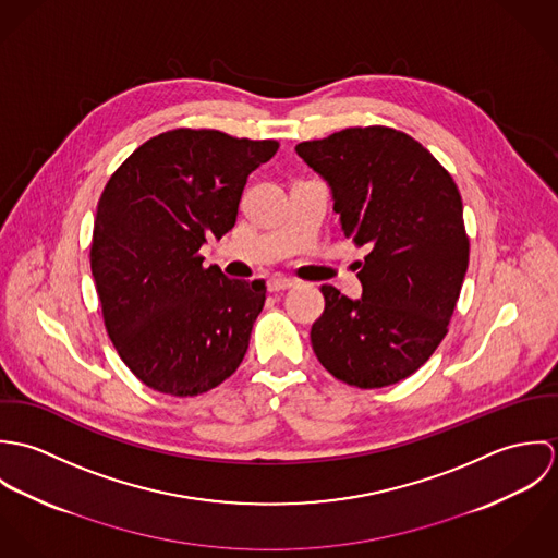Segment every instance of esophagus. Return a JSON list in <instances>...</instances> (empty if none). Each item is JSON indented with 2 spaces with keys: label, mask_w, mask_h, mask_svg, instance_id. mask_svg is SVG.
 Here are the masks:
<instances>
[{
  "label": "esophagus",
  "mask_w": 558,
  "mask_h": 558,
  "mask_svg": "<svg viewBox=\"0 0 558 558\" xmlns=\"http://www.w3.org/2000/svg\"><path fill=\"white\" fill-rule=\"evenodd\" d=\"M294 286V279H290V277H270L268 279V290L270 292H281V290H288V288H292Z\"/></svg>",
  "instance_id": "obj_1"
}]
</instances>
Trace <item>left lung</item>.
<instances>
[{
    "instance_id": "left-lung-1",
    "label": "left lung",
    "mask_w": 558,
    "mask_h": 558,
    "mask_svg": "<svg viewBox=\"0 0 558 558\" xmlns=\"http://www.w3.org/2000/svg\"><path fill=\"white\" fill-rule=\"evenodd\" d=\"M296 155L328 184L343 236L367 248L361 299L322 286L314 352L345 385H396L434 354L460 299L469 268L460 191L418 142L387 126L343 129Z\"/></svg>"
}]
</instances>
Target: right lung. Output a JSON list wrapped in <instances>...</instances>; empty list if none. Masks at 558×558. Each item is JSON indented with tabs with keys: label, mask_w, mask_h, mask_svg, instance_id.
<instances>
[{
	"label": "right lung",
	"mask_w": 558,
	"mask_h": 558,
	"mask_svg": "<svg viewBox=\"0 0 558 558\" xmlns=\"http://www.w3.org/2000/svg\"><path fill=\"white\" fill-rule=\"evenodd\" d=\"M277 150L272 140L175 129L148 140L109 178L89 264L107 332L150 389L193 398L239 369L266 283L206 268L199 248L234 228L248 173Z\"/></svg>",
	"instance_id": "add662e5"
}]
</instances>
